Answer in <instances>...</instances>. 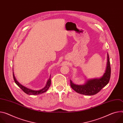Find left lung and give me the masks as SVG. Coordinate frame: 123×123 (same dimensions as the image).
Listing matches in <instances>:
<instances>
[{
  "label": "left lung",
  "instance_id": "1",
  "mask_svg": "<svg viewBox=\"0 0 123 123\" xmlns=\"http://www.w3.org/2000/svg\"><path fill=\"white\" fill-rule=\"evenodd\" d=\"M107 55L106 67L103 75L99 78L87 80L81 85L74 84L70 80L71 86L74 90L80 94L92 96L98 93L108 83L110 78L111 68L108 53Z\"/></svg>",
  "mask_w": 123,
  "mask_h": 123
}]
</instances>
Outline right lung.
I'll return each mask as SVG.
<instances>
[{"label":"right lung","mask_w":123,"mask_h":123,"mask_svg":"<svg viewBox=\"0 0 123 123\" xmlns=\"http://www.w3.org/2000/svg\"><path fill=\"white\" fill-rule=\"evenodd\" d=\"M13 78L14 81L16 83V84L23 90L25 93L26 94H28V95H39V94H41L42 93H43L44 92H46L48 89L49 88L50 84H51V79H50V76H51V74L49 76V79L48 80L47 83L43 88L40 89V90H32L31 89L28 88L24 86H23V85H21V84H20L17 80V79H16V77L14 75V72H13Z\"/></svg>","instance_id":"right-lung-1"}]
</instances>
